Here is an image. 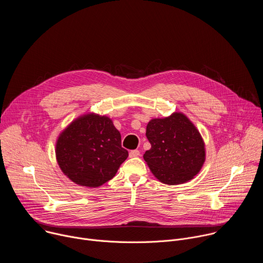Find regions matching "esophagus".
Segmentation results:
<instances>
[{"label":"esophagus","mask_w":263,"mask_h":263,"mask_svg":"<svg viewBox=\"0 0 263 263\" xmlns=\"http://www.w3.org/2000/svg\"><path fill=\"white\" fill-rule=\"evenodd\" d=\"M138 155H139L138 149H132V151H130V153H129L130 157H137Z\"/></svg>","instance_id":"esophagus-1"}]
</instances>
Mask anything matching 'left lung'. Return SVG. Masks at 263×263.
Returning <instances> with one entry per match:
<instances>
[{"mask_svg":"<svg viewBox=\"0 0 263 263\" xmlns=\"http://www.w3.org/2000/svg\"><path fill=\"white\" fill-rule=\"evenodd\" d=\"M151 148L143 159L155 177L176 185L192 180L205 161V145L194 124L180 112L165 119H154L146 126Z\"/></svg>","mask_w":263,"mask_h":263,"instance_id":"left-lung-1","label":"left lung"}]
</instances>
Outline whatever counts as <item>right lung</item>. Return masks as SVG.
I'll list each match as a JSON object with an SVG mask.
<instances>
[{
  "mask_svg": "<svg viewBox=\"0 0 263 263\" xmlns=\"http://www.w3.org/2000/svg\"><path fill=\"white\" fill-rule=\"evenodd\" d=\"M56 157L74 183L98 187L114 178L127 159L121 133L107 117L87 115L72 122L59 136Z\"/></svg>",
  "mask_w": 263,
  "mask_h": 263,
  "instance_id": "1",
  "label": "right lung"
}]
</instances>
